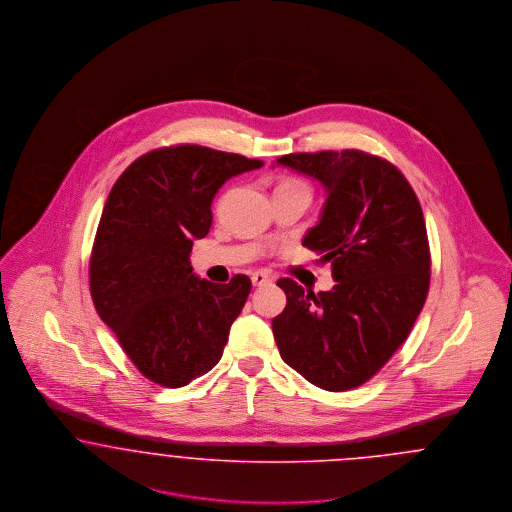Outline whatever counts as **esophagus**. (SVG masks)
I'll return each mask as SVG.
<instances>
[{"instance_id": "1", "label": "esophagus", "mask_w": 512, "mask_h": 512, "mask_svg": "<svg viewBox=\"0 0 512 512\" xmlns=\"http://www.w3.org/2000/svg\"><path fill=\"white\" fill-rule=\"evenodd\" d=\"M251 282H253V286H265V284H270V282H272V278L268 276L267 272L257 270V272H253V274H251Z\"/></svg>"}]
</instances>
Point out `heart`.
<instances>
[{"instance_id": "heart-1", "label": "heart", "mask_w": 512, "mask_h": 512, "mask_svg": "<svg viewBox=\"0 0 512 512\" xmlns=\"http://www.w3.org/2000/svg\"><path fill=\"white\" fill-rule=\"evenodd\" d=\"M290 182H293V180H290ZM290 182H284V184H290Z\"/></svg>"}]
</instances>
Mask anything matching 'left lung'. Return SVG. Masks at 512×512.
I'll return each mask as SVG.
<instances>
[{
    "instance_id": "8db88e82",
    "label": "left lung",
    "mask_w": 512,
    "mask_h": 512,
    "mask_svg": "<svg viewBox=\"0 0 512 512\" xmlns=\"http://www.w3.org/2000/svg\"><path fill=\"white\" fill-rule=\"evenodd\" d=\"M318 180L326 203L303 245L332 263L336 286L315 295L292 278L276 284L286 309L272 332L286 365L328 391L359 388L407 340L430 288L422 207L390 161L359 149L276 159Z\"/></svg>"
}]
</instances>
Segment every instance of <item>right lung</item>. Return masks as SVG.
<instances>
[{"label":"right lung","mask_w":512,"mask_h":512,"mask_svg":"<svg viewBox=\"0 0 512 512\" xmlns=\"http://www.w3.org/2000/svg\"><path fill=\"white\" fill-rule=\"evenodd\" d=\"M261 167L259 159L211 147H161L138 157L109 192L90 257V292L128 359L159 386H188L222 357L251 280H201L190 253L211 228L220 186Z\"/></svg>","instance_id":"add662e5"}]
</instances>
